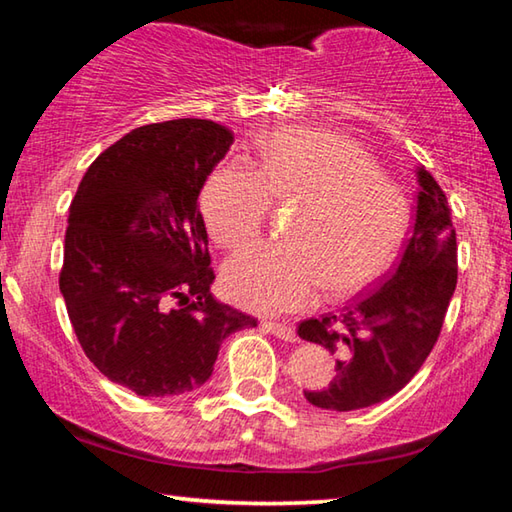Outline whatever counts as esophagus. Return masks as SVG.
<instances>
[{"mask_svg":"<svg viewBox=\"0 0 512 512\" xmlns=\"http://www.w3.org/2000/svg\"><path fill=\"white\" fill-rule=\"evenodd\" d=\"M262 327H266L268 332H271L273 336H277V339H282V341H287V343H293L298 339L296 336V329H293L291 325H284V323H271V320H268V323H262Z\"/></svg>","mask_w":512,"mask_h":512,"instance_id":"obj_1","label":"esophagus"}]
</instances>
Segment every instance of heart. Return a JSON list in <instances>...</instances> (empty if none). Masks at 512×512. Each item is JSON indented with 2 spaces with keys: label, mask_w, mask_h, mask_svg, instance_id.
<instances>
[{
  "label": "heart",
  "mask_w": 512,
  "mask_h": 512,
  "mask_svg": "<svg viewBox=\"0 0 512 512\" xmlns=\"http://www.w3.org/2000/svg\"><path fill=\"white\" fill-rule=\"evenodd\" d=\"M271 201L293 205L289 244L255 246L223 268V289L257 314H287L348 298L393 262L409 225V203L350 137L323 128H282L259 144V164L232 160L203 189L216 244L241 248L262 232Z\"/></svg>",
  "instance_id": "1"
}]
</instances>
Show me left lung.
<instances>
[{
	"instance_id": "1",
	"label": "left lung",
	"mask_w": 512,
	"mask_h": 512,
	"mask_svg": "<svg viewBox=\"0 0 512 512\" xmlns=\"http://www.w3.org/2000/svg\"><path fill=\"white\" fill-rule=\"evenodd\" d=\"M418 203L411 237L384 284L341 314L309 318L298 336L336 354V377L305 391L318 409L354 411L379 404L409 384L438 341L456 289V230L447 196L418 167Z\"/></svg>"
}]
</instances>
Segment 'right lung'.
Returning <instances> with one entry per match:
<instances>
[{
  "mask_svg": "<svg viewBox=\"0 0 512 512\" xmlns=\"http://www.w3.org/2000/svg\"><path fill=\"white\" fill-rule=\"evenodd\" d=\"M235 135L207 119L135 128L90 164L69 207L63 293L83 352L142 397L203 386L223 339L257 320L214 300L198 194Z\"/></svg>",
  "mask_w": 512,
  "mask_h": 512,
  "instance_id": "obj_1",
  "label": "right lung"
}]
</instances>
